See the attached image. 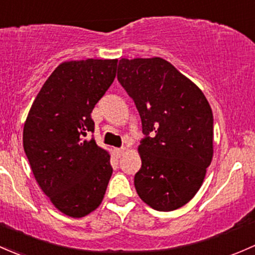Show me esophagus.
<instances>
[{"instance_id":"esophagus-1","label":"esophagus","mask_w":255,"mask_h":255,"mask_svg":"<svg viewBox=\"0 0 255 255\" xmlns=\"http://www.w3.org/2000/svg\"><path fill=\"white\" fill-rule=\"evenodd\" d=\"M124 152H125V147H122V148H115V154H117L118 157L122 156Z\"/></svg>"}]
</instances>
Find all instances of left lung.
Here are the masks:
<instances>
[{"label":"left lung","mask_w":255,"mask_h":255,"mask_svg":"<svg viewBox=\"0 0 255 255\" xmlns=\"http://www.w3.org/2000/svg\"><path fill=\"white\" fill-rule=\"evenodd\" d=\"M118 80L133 99L146 137L135 189L157 211L184 206L214 156V117L201 89L162 57L122 59Z\"/></svg>","instance_id":"left-lung-1"}]
</instances>
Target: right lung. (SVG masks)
Returning <instances> with one entry per match:
<instances>
[{"mask_svg": "<svg viewBox=\"0 0 255 255\" xmlns=\"http://www.w3.org/2000/svg\"><path fill=\"white\" fill-rule=\"evenodd\" d=\"M118 59L65 61L31 104L23 147L31 172L52 205L70 217L86 216L103 201L112 177L110 154L86 138L91 113L117 76Z\"/></svg>", "mask_w": 255, "mask_h": 255, "instance_id": "obj_1", "label": "right lung"}]
</instances>
